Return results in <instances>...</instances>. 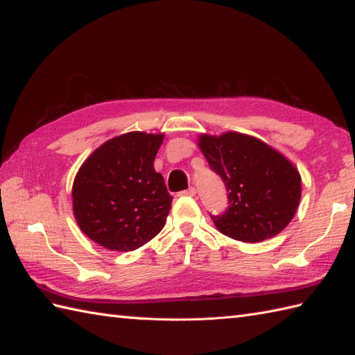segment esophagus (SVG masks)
<instances>
[{
    "label": "esophagus",
    "mask_w": 355,
    "mask_h": 355,
    "mask_svg": "<svg viewBox=\"0 0 355 355\" xmlns=\"http://www.w3.org/2000/svg\"><path fill=\"white\" fill-rule=\"evenodd\" d=\"M180 194H182V196H196V188H194V187L188 188V190L182 191V193H180Z\"/></svg>",
    "instance_id": "esophagus-1"
}]
</instances>
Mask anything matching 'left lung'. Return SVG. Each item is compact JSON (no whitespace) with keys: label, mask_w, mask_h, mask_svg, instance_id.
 I'll return each mask as SVG.
<instances>
[{"label":"left lung","mask_w":355,"mask_h":355,"mask_svg":"<svg viewBox=\"0 0 355 355\" xmlns=\"http://www.w3.org/2000/svg\"><path fill=\"white\" fill-rule=\"evenodd\" d=\"M212 171L226 185L230 207L211 216L223 235L258 243L278 235L295 217L301 200V175L284 155L255 137L226 132L199 137Z\"/></svg>","instance_id":"left-lung-1"}]
</instances>
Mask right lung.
<instances>
[{
    "label": "right lung",
    "instance_id": "right-lung-1",
    "mask_svg": "<svg viewBox=\"0 0 355 355\" xmlns=\"http://www.w3.org/2000/svg\"><path fill=\"white\" fill-rule=\"evenodd\" d=\"M162 141L164 133H123L82 164L73 212L86 237L109 250L130 252L161 232L173 200L153 167Z\"/></svg>",
    "mask_w": 355,
    "mask_h": 355
}]
</instances>
